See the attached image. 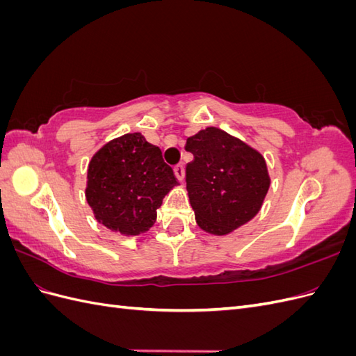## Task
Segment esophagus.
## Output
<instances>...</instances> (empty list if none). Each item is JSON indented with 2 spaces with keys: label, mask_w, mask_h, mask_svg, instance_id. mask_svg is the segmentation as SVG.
<instances>
[{
  "label": "esophagus",
  "mask_w": 356,
  "mask_h": 356,
  "mask_svg": "<svg viewBox=\"0 0 356 356\" xmlns=\"http://www.w3.org/2000/svg\"><path fill=\"white\" fill-rule=\"evenodd\" d=\"M174 172H175V177H177L179 181H184V177H186L184 166H182V165H177V166L174 168Z\"/></svg>",
  "instance_id": "esophagus-1"
}]
</instances>
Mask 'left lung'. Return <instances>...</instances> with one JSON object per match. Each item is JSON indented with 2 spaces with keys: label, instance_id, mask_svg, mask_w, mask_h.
Segmentation results:
<instances>
[{
  "label": "left lung",
  "instance_id": "8db88e82",
  "mask_svg": "<svg viewBox=\"0 0 356 356\" xmlns=\"http://www.w3.org/2000/svg\"><path fill=\"white\" fill-rule=\"evenodd\" d=\"M186 149L195 156L186 181L199 227L224 236L251 221L270 187L261 153L213 126L187 138Z\"/></svg>",
  "mask_w": 356,
  "mask_h": 356
}]
</instances>
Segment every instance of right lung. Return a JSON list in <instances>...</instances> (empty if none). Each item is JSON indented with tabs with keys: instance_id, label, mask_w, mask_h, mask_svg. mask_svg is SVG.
Instances as JSON below:
<instances>
[{
	"instance_id": "add662e5",
	"label": "right lung",
	"mask_w": 356,
	"mask_h": 356,
	"mask_svg": "<svg viewBox=\"0 0 356 356\" xmlns=\"http://www.w3.org/2000/svg\"><path fill=\"white\" fill-rule=\"evenodd\" d=\"M178 186L160 148L139 132L106 143L89 161L86 200L111 232L138 236L149 230L163 197Z\"/></svg>"
}]
</instances>
